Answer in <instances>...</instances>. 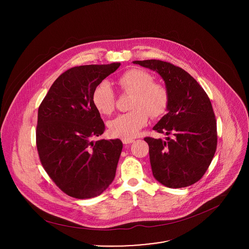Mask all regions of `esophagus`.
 Listing matches in <instances>:
<instances>
[{
	"instance_id": "34e87169",
	"label": "esophagus",
	"mask_w": 249,
	"mask_h": 249,
	"mask_svg": "<svg viewBox=\"0 0 249 249\" xmlns=\"http://www.w3.org/2000/svg\"><path fill=\"white\" fill-rule=\"evenodd\" d=\"M122 141L124 143H125V144H127V143H131V142H134V140L133 139H131V138H123L122 139Z\"/></svg>"
}]
</instances>
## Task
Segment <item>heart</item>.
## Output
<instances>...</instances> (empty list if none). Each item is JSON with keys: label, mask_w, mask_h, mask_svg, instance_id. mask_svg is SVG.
Masks as SVG:
<instances>
[{"label": "heart", "mask_w": 249, "mask_h": 249, "mask_svg": "<svg viewBox=\"0 0 249 249\" xmlns=\"http://www.w3.org/2000/svg\"><path fill=\"white\" fill-rule=\"evenodd\" d=\"M117 83L124 93L132 94L130 108L132 110L121 114L109 123L112 136L133 138L148 120L163 116L169 107L170 95L165 85L153 81L152 75L146 71L132 68L124 71L117 78ZM95 108L103 115H110L116 107V97L107 81L99 83L92 94Z\"/></svg>", "instance_id": "1"}]
</instances>
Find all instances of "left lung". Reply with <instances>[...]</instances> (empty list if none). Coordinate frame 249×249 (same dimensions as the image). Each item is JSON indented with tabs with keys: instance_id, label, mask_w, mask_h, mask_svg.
<instances>
[{
	"instance_id": "8db88e82",
	"label": "left lung",
	"mask_w": 249,
	"mask_h": 249,
	"mask_svg": "<svg viewBox=\"0 0 249 249\" xmlns=\"http://www.w3.org/2000/svg\"><path fill=\"white\" fill-rule=\"evenodd\" d=\"M156 71L169 91L168 113L153 126L172 137H145L153 177L169 188L195 184L208 170L216 149V122L210 99L198 82L170 62L133 61Z\"/></svg>"
}]
</instances>
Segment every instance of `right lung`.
I'll list each match as a JSON object with an SVG mask.
<instances>
[{
	"instance_id": "1",
	"label": "right lung",
	"mask_w": 249,
	"mask_h": 249,
	"mask_svg": "<svg viewBox=\"0 0 249 249\" xmlns=\"http://www.w3.org/2000/svg\"><path fill=\"white\" fill-rule=\"evenodd\" d=\"M120 65H83L64 71L38 108L36 146L40 162L55 185L71 197L98 196L115 178L123 142L92 140L106 130L92 94Z\"/></svg>"
}]
</instances>
